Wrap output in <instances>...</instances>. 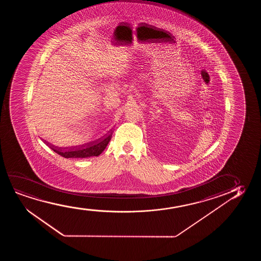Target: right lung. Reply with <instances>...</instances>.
Wrapping results in <instances>:
<instances>
[{
	"mask_svg": "<svg viewBox=\"0 0 261 261\" xmlns=\"http://www.w3.org/2000/svg\"><path fill=\"white\" fill-rule=\"evenodd\" d=\"M111 138L107 137L106 139H104L102 142L98 143V144H94V145H91V146L82 147L77 150H72V151H66V152H62L61 150H56L54 149L53 150L56 152V153L60 154L62 157L72 158V159H86V158L97 157L99 156L107 147L108 143L110 142Z\"/></svg>",
	"mask_w": 261,
	"mask_h": 261,
	"instance_id": "1",
	"label": "right lung"
}]
</instances>
